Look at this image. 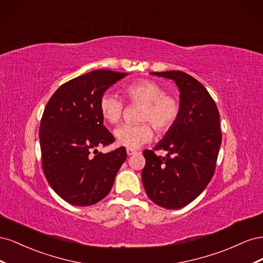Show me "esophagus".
<instances>
[{
  "label": "esophagus",
  "mask_w": 263,
  "mask_h": 263,
  "mask_svg": "<svg viewBox=\"0 0 263 263\" xmlns=\"http://www.w3.org/2000/svg\"><path fill=\"white\" fill-rule=\"evenodd\" d=\"M127 155L128 156H132V155H134V154H136V151H135L134 149H130V148H127Z\"/></svg>",
  "instance_id": "34e87169"
}]
</instances>
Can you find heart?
<instances>
[{"mask_svg": "<svg viewBox=\"0 0 263 263\" xmlns=\"http://www.w3.org/2000/svg\"><path fill=\"white\" fill-rule=\"evenodd\" d=\"M125 95L133 104L142 105L136 125L125 124L114 130L118 145L136 149L147 144L154 136V126L157 132L169 130L177 122L180 114V102L173 95L165 94L163 87L151 80H140L125 87ZM100 112L109 124H116L122 118L124 104L115 94L105 93L100 99ZM151 124L149 125L147 123Z\"/></svg>", "mask_w": 263, "mask_h": 263, "instance_id": "obj_1", "label": "heart"}]
</instances>
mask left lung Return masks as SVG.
<instances>
[{
    "mask_svg": "<svg viewBox=\"0 0 263 263\" xmlns=\"http://www.w3.org/2000/svg\"><path fill=\"white\" fill-rule=\"evenodd\" d=\"M176 82L180 91L177 122L155 146L165 157L145 150L142 184L148 197L166 210L184 208L208 186L221 142L219 113L208 90L183 71L150 72Z\"/></svg>",
    "mask_w": 263,
    "mask_h": 263,
    "instance_id": "left-lung-1",
    "label": "left lung"
}]
</instances>
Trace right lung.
<instances>
[{
  "label": "right lung",
  "instance_id": "add662e5",
  "mask_svg": "<svg viewBox=\"0 0 263 263\" xmlns=\"http://www.w3.org/2000/svg\"><path fill=\"white\" fill-rule=\"evenodd\" d=\"M127 74L91 71L62 84L47 103L39 127L43 170L54 192L70 204L103 200L126 160L124 147L107 154L97 148L115 140L103 125L100 99Z\"/></svg>",
  "mask_w": 263,
  "mask_h": 263
}]
</instances>
